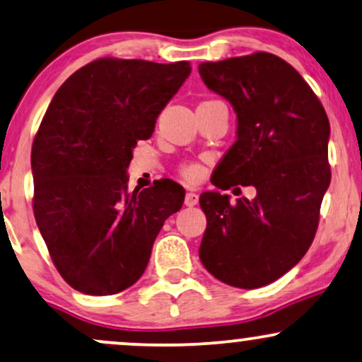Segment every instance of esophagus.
<instances>
[{
  "mask_svg": "<svg viewBox=\"0 0 362 362\" xmlns=\"http://www.w3.org/2000/svg\"><path fill=\"white\" fill-rule=\"evenodd\" d=\"M199 204V195L195 192H187L185 194V206L187 207H194Z\"/></svg>",
  "mask_w": 362,
  "mask_h": 362,
  "instance_id": "obj_1",
  "label": "esophagus"
}]
</instances>
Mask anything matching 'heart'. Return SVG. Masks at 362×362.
<instances>
[{
  "instance_id": "heart-1",
  "label": "heart",
  "mask_w": 362,
  "mask_h": 362,
  "mask_svg": "<svg viewBox=\"0 0 362 362\" xmlns=\"http://www.w3.org/2000/svg\"><path fill=\"white\" fill-rule=\"evenodd\" d=\"M209 103V101H206ZM178 173L189 182H197L202 177V167L195 162H184L178 165Z\"/></svg>"
}]
</instances>
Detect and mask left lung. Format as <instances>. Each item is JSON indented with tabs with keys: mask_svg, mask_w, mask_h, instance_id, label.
<instances>
[{
	"mask_svg": "<svg viewBox=\"0 0 362 362\" xmlns=\"http://www.w3.org/2000/svg\"><path fill=\"white\" fill-rule=\"evenodd\" d=\"M199 74L238 115V139L212 184L256 189L236 204L200 195L207 228L199 258L217 280L259 288L293 268L315 238L330 184L329 117L303 77L268 52L202 62Z\"/></svg>",
	"mask_w": 362,
	"mask_h": 362,
	"instance_id": "1",
	"label": "left lung"
}]
</instances>
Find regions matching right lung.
<instances>
[{"label": "right lung", "instance_id": "obj_1", "mask_svg": "<svg viewBox=\"0 0 362 362\" xmlns=\"http://www.w3.org/2000/svg\"><path fill=\"white\" fill-rule=\"evenodd\" d=\"M189 74L187 60L104 57L74 72L47 107L32 146L33 214L74 290L112 295L136 283L165 219L180 211L175 182L128 192L126 168Z\"/></svg>", "mask_w": 362, "mask_h": 362}]
</instances>
